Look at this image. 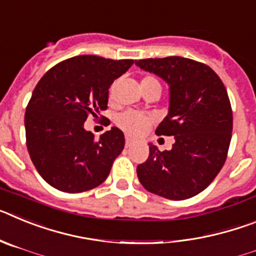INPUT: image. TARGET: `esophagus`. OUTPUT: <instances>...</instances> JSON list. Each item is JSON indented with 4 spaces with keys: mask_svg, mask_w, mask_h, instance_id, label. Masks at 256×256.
I'll use <instances>...</instances> for the list:
<instances>
[{
    "mask_svg": "<svg viewBox=\"0 0 256 256\" xmlns=\"http://www.w3.org/2000/svg\"><path fill=\"white\" fill-rule=\"evenodd\" d=\"M132 144H133L132 137H130V136H126V148H130V146H132Z\"/></svg>",
    "mask_w": 256,
    "mask_h": 256,
    "instance_id": "esophagus-1",
    "label": "esophagus"
}]
</instances>
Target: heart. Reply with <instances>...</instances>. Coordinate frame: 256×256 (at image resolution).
Listing matches in <instances>:
<instances>
[{"label": "heart", "instance_id": "b5f03b06", "mask_svg": "<svg viewBox=\"0 0 256 256\" xmlns=\"http://www.w3.org/2000/svg\"><path fill=\"white\" fill-rule=\"evenodd\" d=\"M142 82L159 83L152 76H146V78L142 79ZM150 122V118L144 116V115L136 112H126L119 115L116 119L118 126H120L122 130H126V132L130 133V134H141L148 128Z\"/></svg>", "mask_w": 256, "mask_h": 256}]
</instances>
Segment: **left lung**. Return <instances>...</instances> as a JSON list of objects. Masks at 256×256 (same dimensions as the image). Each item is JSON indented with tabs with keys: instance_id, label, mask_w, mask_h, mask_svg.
<instances>
[{
	"instance_id": "1",
	"label": "left lung",
	"mask_w": 256,
	"mask_h": 256,
	"mask_svg": "<svg viewBox=\"0 0 256 256\" xmlns=\"http://www.w3.org/2000/svg\"><path fill=\"white\" fill-rule=\"evenodd\" d=\"M169 87L168 115L159 136H174L172 150L150 144V156L137 166L142 186L169 200H186L204 191L222 169L232 136V108L216 72L191 58L170 56L136 60Z\"/></svg>"
}]
</instances>
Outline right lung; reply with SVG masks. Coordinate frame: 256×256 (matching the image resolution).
I'll return each instance as SVG.
<instances>
[{"instance_id":"add662e5","label":"right lung","mask_w":256,"mask_h":256,"mask_svg":"<svg viewBox=\"0 0 256 256\" xmlns=\"http://www.w3.org/2000/svg\"><path fill=\"white\" fill-rule=\"evenodd\" d=\"M133 62L76 56L40 78L26 106V136L32 162L50 186L76 194L108 178L124 148V133L112 126L96 141L84 122L106 110L108 88Z\"/></svg>"}]
</instances>
